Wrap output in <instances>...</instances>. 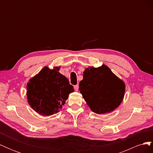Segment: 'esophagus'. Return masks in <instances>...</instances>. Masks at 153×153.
Here are the masks:
<instances>
[{
    "instance_id": "esophagus-1",
    "label": "esophagus",
    "mask_w": 153,
    "mask_h": 153,
    "mask_svg": "<svg viewBox=\"0 0 153 153\" xmlns=\"http://www.w3.org/2000/svg\"><path fill=\"white\" fill-rule=\"evenodd\" d=\"M78 88H79V85H78V84L74 86V89H75V91H78Z\"/></svg>"
}]
</instances>
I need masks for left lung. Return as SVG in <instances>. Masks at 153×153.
<instances>
[{
	"label": "left lung",
	"instance_id": "1",
	"mask_svg": "<svg viewBox=\"0 0 153 153\" xmlns=\"http://www.w3.org/2000/svg\"><path fill=\"white\" fill-rule=\"evenodd\" d=\"M125 87L124 82L105 64L86 68L79 84V91L87 105L98 114L116 109L123 100Z\"/></svg>",
	"mask_w": 153,
	"mask_h": 153
}]
</instances>
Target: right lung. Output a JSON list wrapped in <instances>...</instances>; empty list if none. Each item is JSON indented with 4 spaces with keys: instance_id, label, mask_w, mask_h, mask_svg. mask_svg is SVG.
<instances>
[{
    "instance_id": "1",
    "label": "right lung",
    "mask_w": 153,
    "mask_h": 153,
    "mask_svg": "<svg viewBox=\"0 0 153 153\" xmlns=\"http://www.w3.org/2000/svg\"><path fill=\"white\" fill-rule=\"evenodd\" d=\"M60 66L44 67L27 84V101L35 112L43 116L57 114L69 94L74 92L68 78L59 72Z\"/></svg>"
}]
</instances>
